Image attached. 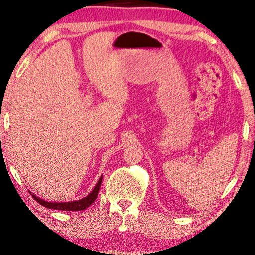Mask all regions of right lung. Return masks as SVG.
I'll list each match as a JSON object with an SVG mask.
<instances>
[{
	"mask_svg": "<svg viewBox=\"0 0 255 255\" xmlns=\"http://www.w3.org/2000/svg\"><path fill=\"white\" fill-rule=\"evenodd\" d=\"M102 178H103V176L100 177V180L96 183L94 189L88 195V196L82 198V199H80V200H74V202H66V203H53L52 202L51 203V202H47V200L37 197V196H35V195H32L31 193L30 194L37 203H39L41 206H44V207H46V208L56 209V210H67V211L84 210L88 208L89 206L93 204L94 200L96 199L97 194H99V191H100L101 184H102Z\"/></svg>",
	"mask_w": 255,
	"mask_h": 255,
	"instance_id": "1",
	"label": "right lung"
}]
</instances>
